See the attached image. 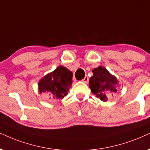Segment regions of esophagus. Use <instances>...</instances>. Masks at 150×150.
<instances>
[{
	"mask_svg": "<svg viewBox=\"0 0 150 150\" xmlns=\"http://www.w3.org/2000/svg\"><path fill=\"white\" fill-rule=\"evenodd\" d=\"M88 80H89L88 77L86 75V76H85L84 78L82 79V81H83V82H84V83H88Z\"/></svg>",
	"mask_w": 150,
	"mask_h": 150,
	"instance_id": "obj_1",
	"label": "esophagus"
}]
</instances>
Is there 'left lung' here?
<instances>
[{
	"label": "left lung",
	"mask_w": 150,
	"mask_h": 150,
	"mask_svg": "<svg viewBox=\"0 0 150 150\" xmlns=\"http://www.w3.org/2000/svg\"><path fill=\"white\" fill-rule=\"evenodd\" d=\"M93 75L89 79V87L93 93L104 102H107L117 92V81L105 68L99 66L93 69Z\"/></svg>",
	"instance_id": "1"
}]
</instances>
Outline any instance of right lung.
I'll return each mask as SVG.
<instances>
[{
    "label": "right lung",
    "instance_id": "1",
    "mask_svg": "<svg viewBox=\"0 0 150 150\" xmlns=\"http://www.w3.org/2000/svg\"><path fill=\"white\" fill-rule=\"evenodd\" d=\"M73 73L60 66L43 77L39 82V91L52 99H62L68 94L72 84Z\"/></svg>",
    "mask_w": 150,
    "mask_h": 150
}]
</instances>
